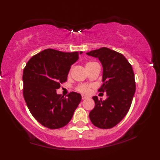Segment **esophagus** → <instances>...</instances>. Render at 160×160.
<instances>
[{
  "label": "esophagus",
  "mask_w": 160,
  "mask_h": 160,
  "mask_svg": "<svg viewBox=\"0 0 160 160\" xmlns=\"http://www.w3.org/2000/svg\"><path fill=\"white\" fill-rule=\"evenodd\" d=\"M87 98H88V97H87V96H85V95H82V100L87 99Z\"/></svg>",
  "instance_id": "34e87169"
}]
</instances>
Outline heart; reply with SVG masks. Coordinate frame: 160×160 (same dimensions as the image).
Masks as SVG:
<instances>
[{
	"mask_svg": "<svg viewBox=\"0 0 160 160\" xmlns=\"http://www.w3.org/2000/svg\"><path fill=\"white\" fill-rule=\"evenodd\" d=\"M93 63H95V62H87L86 64V67L89 66V65H90L92 64H93ZM77 90L83 94H88L89 92H90V86H89V85L82 84V85H80V86L78 87Z\"/></svg>",
	"mask_w": 160,
	"mask_h": 160,
	"instance_id": "heart-1",
	"label": "heart"
}]
</instances>
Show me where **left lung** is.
I'll return each instance as SVG.
<instances>
[{
	"instance_id": "8db88e82",
	"label": "left lung",
	"mask_w": 160,
	"mask_h": 160,
	"mask_svg": "<svg viewBox=\"0 0 160 160\" xmlns=\"http://www.w3.org/2000/svg\"><path fill=\"white\" fill-rule=\"evenodd\" d=\"M98 58L102 66V84L98 89L106 92L107 99L92 97L95 106L89 113L92 123L101 129L117 125L128 113L135 92L133 70L123 54L102 47L87 53Z\"/></svg>"
}]
</instances>
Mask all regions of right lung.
I'll return each mask as SVG.
<instances>
[{"instance_id":"add662e5","label":"right lung","mask_w":160,"mask_h":160,"mask_svg":"<svg viewBox=\"0 0 160 160\" xmlns=\"http://www.w3.org/2000/svg\"><path fill=\"white\" fill-rule=\"evenodd\" d=\"M81 54L47 49L32 57L24 68L25 102L32 117L46 128L59 129L68 124L81 102L79 93L72 92L64 98L56 92Z\"/></svg>"}]
</instances>
